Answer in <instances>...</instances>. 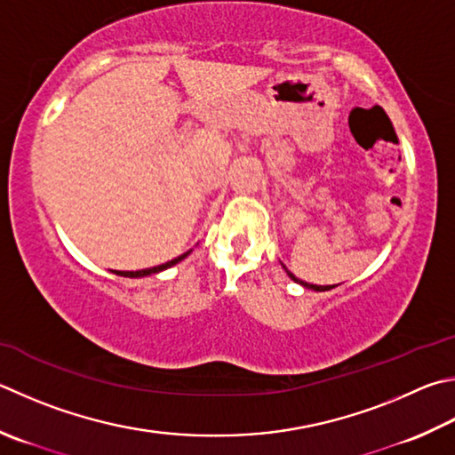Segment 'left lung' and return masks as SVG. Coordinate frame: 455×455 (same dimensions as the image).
<instances>
[{
  "mask_svg": "<svg viewBox=\"0 0 455 455\" xmlns=\"http://www.w3.org/2000/svg\"><path fill=\"white\" fill-rule=\"evenodd\" d=\"M283 267H284V264H283ZM284 270H286V275H288V276H291V278L294 280V283H299V284H302L304 288H308V291L324 292V291H332V288H334V286H338V284H334V286H318V284H310V283H304V280H300V278H296V276L292 275V272H291V270H288L286 267H284Z\"/></svg>",
  "mask_w": 455,
  "mask_h": 455,
  "instance_id": "obj_1",
  "label": "left lung"
}]
</instances>
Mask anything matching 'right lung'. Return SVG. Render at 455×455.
Here are the masks:
<instances>
[{"label": "right lung", "mask_w": 455, "mask_h": 455, "mask_svg": "<svg viewBox=\"0 0 455 455\" xmlns=\"http://www.w3.org/2000/svg\"><path fill=\"white\" fill-rule=\"evenodd\" d=\"M188 252H191V251H188ZM188 252L180 254V256H177V259H172V260L164 262V264H159V267L143 268V270H115V275H119V276H127V278H141V276L155 275V272H161V270H167V268H171V267H175L177 262H180V260L185 259V256H188Z\"/></svg>", "instance_id": "1"}]
</instances>
